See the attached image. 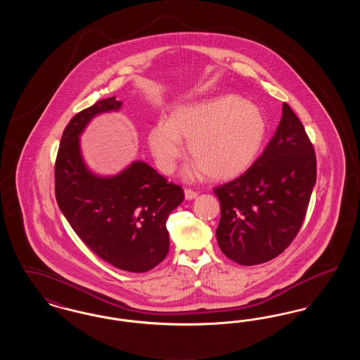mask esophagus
I'll use <instances>...</instances> for the list:
<instances>
[{
    "label": "esophagus",
    "mask_w": 360,
    "mask_h": 360,
    "mask_svg": "<svg viewBox=\"0 0 360 360\" xmlns=\"http://www.w3.org/2000/svg\"><path fill=\"white\" fill-rule=\"evenodd\" d=\"M197 195H198L197 191H194L191 188H185V198L186 200H194Z\"/></svg>",
    "instance_id": "1"
}]
</instances>
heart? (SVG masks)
Returning <instances> with one entry per match:
<instances>
[{
    "label": "heart",
    "mask_w": 360,
    "mask_h": 360,
    "mask_svg": "<svg viewBox=\"0 0 360 360\" xmlns=\"http://www.w3.org/2000/svg\"><path fill=\"white\" fill-rule=\"evenodd\" d=\"M264 136L266 120L257 105L226 94L178 105L167 121H158L150 129L148 144L165 174L175 170L186 141L198 170L210 179L226 181L250 169Z\"/></svg>",
    "instance_id": "obj_1"
}]
</instances>
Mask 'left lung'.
<instances>
[{
  "mask_svg": "<svg viewBox=\"0 0 360 360\" xmlns=\"http://www.w3.org/2000/svg\"><path fill=\"white\" fill-rule=\"evenodd\" d=\"M316 174L313 144L285 103L274 136L257 162L213 188L221 209L216 236L224 255L254 266L282 254L304 223Z\"/></svg>",
  "mask_w": 360,
  "mask_h": 360,
  "instance_id": "left-lung-1",
  "label": "left lung"
}]
</instances>
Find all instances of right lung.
Returning <instances> with one entry per match:
<instances>
[{
	"instance_id": "1",
	"label": "right lung",
	"mask_w": 360,
	"mask_h": 360,
	"mask_svg": "<svg viewBox=\"0 0 360 360\" xmlns=\"http://www.w3.org/2000/svg\"><path fill=\"white\" fill-rule=\"evenodd\" d=\"M120 106L110 97L70 120L55 162V197L71 228L97 257L124 271L146 273L169 254L166 220L185 195L144 162H134L115 176L89 172L79 135L94 116Z\"/></svg>"
}]
</instances>
